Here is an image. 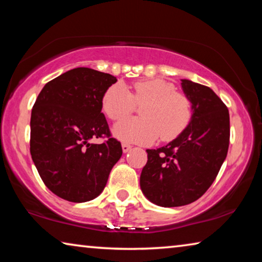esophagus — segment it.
Wrapping results in <instances>:
<instances>
[{"label":"esophagus","instance_id":"esophagus-1","mask_svg":"<svg viewBox=\"0 0 262 262\" xmlns=\"http://www.w3.org/2000/svg\"><path fill=\"white\" fill-rule=\"evenodd\" d=\"M130 149H132V145H130L129 143H126V142H123V143H122V150H123V152H128Z\"/></svg>","mask_w":262,"mask_h":262}]
</instances>
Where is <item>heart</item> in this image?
Returning a JSON list of instances; mask_svg holds the SVG:
<instances>
[{
    "label": "heart",
    "mask_w": 262,
    "mask_h": 262,
    "mask_svg": "<svg viewBox=\"0 0 262 262\" xmlns=\"http://www.w3.org/2000/svg\"><path fill=\"white\" fill-rule=\"evenodd\" d=\"M140 107L141 118H129L114 127L119 139L134 143H151L161 136L170 141L178 136L192 120V101L183 92L176 91L172 83L164 79H142L132 85L122 83L107 88L101 98V108L112 121H120Z\"/></svg>",
    "instance_id": "heart-1"
}]
</instances>
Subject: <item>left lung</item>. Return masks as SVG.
Returning a JSON list of instances; mask_svg holds the SVG:
<instances>
[{
    "mask_svg": "<svg viewBox=\"0 0 262 262\" xmlns=\"http://www.w3.org/2000/svg\"><path fill=\"white\" fill-rule=\"evenodd\" d=\"M192 101V121L165 147L147 149L141 172L142 192L161 207H180L200 199L214 183L227 157L229 110L210 88L181 81Z\"/></svg>",
    "mask_w": 262,
    "mask_h": 262,
    "instance_id": "1",
    "label": "left lung"
}]
</instances>
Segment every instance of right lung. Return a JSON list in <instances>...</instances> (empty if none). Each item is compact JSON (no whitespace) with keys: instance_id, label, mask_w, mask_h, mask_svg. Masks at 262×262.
I'll list each match as a JSON object with an SVG mask.
<instances>
[{"instance_id":"obj_1","label":"right lung","mask_w":262,"mask_h":262,"mask_svg":"<svg viewBox=\"0 0 262 262\" xmlns=\"http://www.w3.org/2000/svg\"><path fill=\"white\" fill-rule=\"evenodd\" d=\"M117 82L112 75L75 68L48 82L31 113L30 152L43 184L70 202L98 196L122 155L101 113L104 92ZM106 138L101 145L90 144Z\"/></svg>"}]
</instances>
